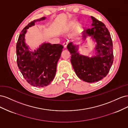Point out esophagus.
I'll return each mask as SVG.
<instances>
[{"mask_svg":"<svg viewBox=\"0 0 128 128\" xmlns=\"http://www.w3.org/2000/svg\"><path fill=\"white\" fill-rule=\"evenodd\" d=\"M68 41H65L64 42V48H67V46L68 44Z\"/></svg>","mask_w":128,"mask_h":128,"instance_id":"1","label":"esophagus"}]
</instances>
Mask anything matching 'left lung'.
Returning a JSON list of instances; mask_svg holds the SVG:
<instances>
[{
  "label": "left lung",
  "mask_w": 128,
  "mask_h": 128,
  "mask_svg": "<svg viewBox=\"0 0 128 128\" xmlns=\"http://www.w3.org/2000/svg\"><path fill=\"white\" fill-rule=\"evenodd\" d=\"M92 27L83 32V39L91 36L96 42V56L80 55L78 48L72 42L67 45L71 54V63L76 74L80 80L94 83L102 80L109 72L113 63V42L110 33L103 23L91 16Z\"/></svg>",
  "instance_id": "obj_1"
}]
</instances>
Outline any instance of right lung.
Returning <instances> with one entry per match:
<instances>
[{
	"mask_svg": "<svg viewBox=\"0 0 128 128\" xmlns=\"http://www.w3.org/2000/svg\"><path fill=\"white\" fill-rule=\"evenodd\" d=\"M45 18L34 20L24 28L19 35L16 47L18 69L26 82L36 87L47 86L53 80L58 61L64 48L61 44L44 43L36 51H29L24 40L26 29L34 26L36 22Z\"/></svg>",
	"mask_w": 128,
	"mask_h": 128,
	"instance_id": "1",
	"label": "right lung"
}]
</instances>
